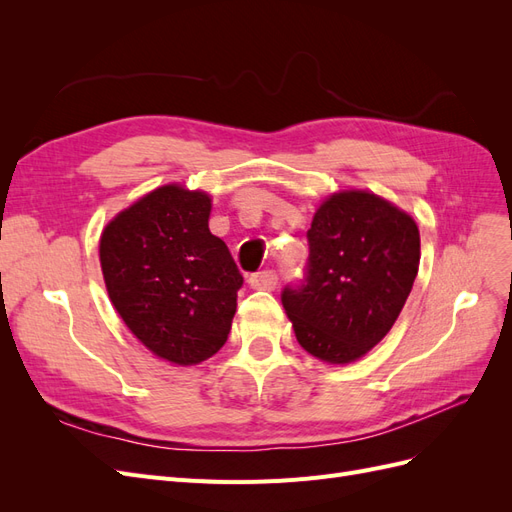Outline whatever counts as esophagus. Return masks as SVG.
Segmentation results:
<instances>
[{
  "mask_svg": "<svg viewBox=\"0 0 512 512\" xmlns=\"http://www.w3.org/2000/svg\"><path fill=\"white\" fill-rule=\"evenodd\" d=\"M254 290H273L277 286V275L273 271H258L247 280Z\"/></svg>",
  "mask_w": 512,
  "mask_h": 512,
  "instance_id": "obj_1",
  "label": "esophagus"
}]
</instances>
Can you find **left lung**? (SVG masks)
I'll return each instance as SVG.
<instances>
[{"label":"left lung","mask_w":512,"mask_h":512,"mask_svg":"<svg viewBox=\"0 0 512 512\" xmlns=\"http://www.w3.org/2000/svg\"><path fill=\"white\" fill-rule=\"evenodd\" d=\"M307 282L282 294L305 352L348 365L382 342L412 290L421 235L410 213L369 190H339L307 230Z\"/></svg>","instance_id":"obj_1"}]
</instances>
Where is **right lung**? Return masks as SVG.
<instances>
[{
    "label": "right lung",
    "instance_id": "right-lung-1",
    "mask_svg": "<svg viewBox=\"0 0 512 512\" xmlns=\"http://www.w3.org/2000/svg\"><path fill=\"white\" fill-rule=\"evenodd\" d=\"M211 196L166 183L108 222L100 267L113 307L158 359L190 367L218 352L243 277L209 230Z\"/></svg>",
    "mask_w": 512,
    "mask_h": 512
}]
</instances>
